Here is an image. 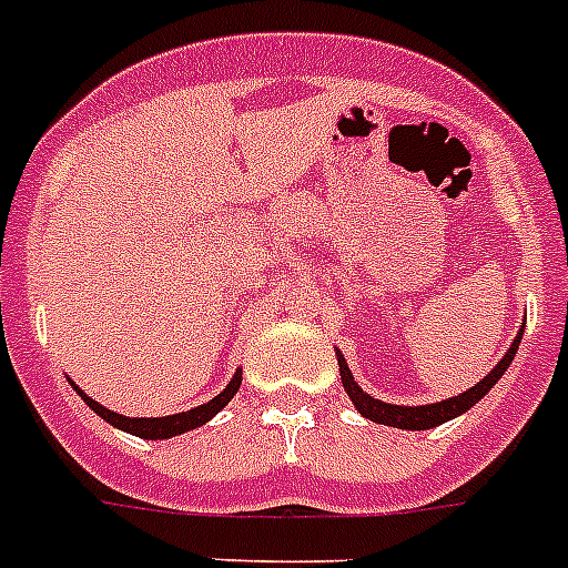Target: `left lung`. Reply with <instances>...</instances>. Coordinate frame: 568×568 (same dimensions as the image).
<instances>
[{
	"instance_id": "1",
	"label": "left lung",
	"mask_w": 568,
	"mask_h": 568,
	"mask_svg": "<svg viewBox=\"0 0 568 568\" xmlns=\"http://www.w3.org/2000/svg\"><path fill=\"white\" fill-rule=\"evenodd\" d=\"M520 337H523V332L517 334V339L511 343L509 352L503 354L500 363L491 368V374H486V377H483L477 386H471L468 392L457 394V397H448V400H443V403H432V406H392V403L374 400V397H368V394L363 392L357 383H354L352 372H348V366H345L343 354H337L339 377H343L345 392H348V397H352V403L357 406V412L363 414V417H368V420H374V423H383V426L408 428V432H423V428L440 426V423L452 420V417H457V414L468 412V408L475 406L480 397H486V392L495 386L497 379L503 377V372L509 368L511 359H515V352H517V345H520Z\"/></svg>"
}]
</instances>
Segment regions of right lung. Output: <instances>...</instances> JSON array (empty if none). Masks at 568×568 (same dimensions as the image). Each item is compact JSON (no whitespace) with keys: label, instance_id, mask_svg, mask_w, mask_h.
Masks as SVG:
<instances>
[{"label":"right lung","instance_id":"obj_1","mask_svg":"<svg viewBox=\"0 0 568 568\" xmlns=\"http://www.w3.org/2000/svg\"><path fill=\"white\" fill-rule=\"evenodd\" d=\"M240 379H243V374L236 372L234 379H231L229 386L223 388V394H216L214 400L202 403V406L191 408V412H182V414H171V417H122V414L111 412V408L100 406L97 400H91L88 394L79 392V397L91 406V412H97L102 417V420H108L111 426L122 428V432H131L136 434V437H145V440H165V437H174V434H182V432H191V428L202 426V423H209L211 417H214L220 408L225 406V403L231 400L236 394V388H240Z\"/></svg>","mask_w":568,"mask_h":568}]
</instances>
